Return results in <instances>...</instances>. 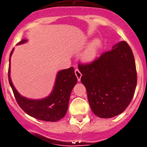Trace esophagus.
Instances as JSON below:
<instances>
[{
    "label": "esophagus",
    "mask_w": 147,
    "mask_h": 147,
    "mask_svg": "<svg viewBox=\"0 0 147 147\" xmlns=\"http://www.w3.org/2000/svg\"><path fill=\"white\" fill-rule=\"evenodd\" d=\"M75 73H76V77H77V78H78V81L79 82V81L81 80V77H82V73L80 72V71L78 70V69H76V70H75Z\"/></svg>",
    "instance_id": "1"
}]
</instances>
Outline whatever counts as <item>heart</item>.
I'll list each match as a JSON object with an SVG mask.
<instances>
[{
  "label": "heart",
  "mask_w": 147,
  "mask_h": 147,
  "mask_svg": "<svg viewBox=\"0 0 147 147\" xmlns=\"http://www.w3.org/2000/svg\"><path fill=\"white\" fill-rule=\"evenodd\" d=\"M101 46V42L99 39H94L90 42L82 54V59L85 62H91L97 56L98 51Z\"/></svg>",
  "instance_id": "1"
}]
</instances>
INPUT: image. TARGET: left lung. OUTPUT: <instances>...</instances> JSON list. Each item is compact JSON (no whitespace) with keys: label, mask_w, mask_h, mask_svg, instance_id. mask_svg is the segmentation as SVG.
I'll return each mask as SVG.
<instances>
[{"label":"left lung","mask_w":147,"mask_h":147,"mask_svg":"<svg viewBox=\"0 0 147 147\" xmlns=\"http://www.w3.org/2000/svg\"><path fill=\"white\" fill-rule=\"evenodd\" d=\"M78 69L95 115L111 118L124 111L137 86L134 57L125 41L117 42L92 63L79 64Z\"/></svg>","instance_id":"obj_1"}]
</instances>
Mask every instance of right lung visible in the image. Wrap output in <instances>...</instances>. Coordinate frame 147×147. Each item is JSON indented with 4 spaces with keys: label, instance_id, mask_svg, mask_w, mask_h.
<instances>
[{
    "label": "right lung",
    "instance_id": "add662e5",
    "mask_svg": "<svg viewBox=\"0 0 147 147\" xmlns=\"http://www.w3.org/2000/svg\"><path fill=\"white\" fill-rule=\"evenodd\" d=\"M27 40H22L17 45L24 44ZM9 59L8 79L17 102L22 109L30 116L43 121L55 122L65 115L69 106L71 90L77 83L73 67L61 70L56 75L55 85L49 96L42 99H30L22 96L13 86L10 78V57Z\"/></svg>",
    "mask_w": 147,
    "mask_h": 147
}]
</instances>
